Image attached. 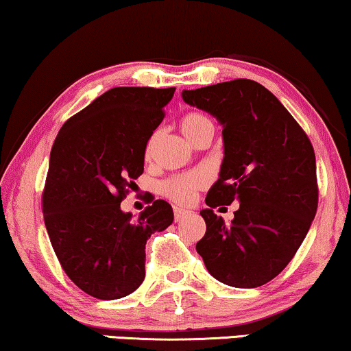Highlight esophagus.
Segmentation results:
<instances>
[{
	"label": "esophagus",
	"instance_id": "34e87169",
	"mask_svg": "<svg viewBox=\"0 0 351 351\" xmlns=\"http://www.w3.org/2000/svg\"><path fill=\"white\" fill-rule=\"evenodd\" d=\"M191 210L189 209H182V208H174V219L176 222H180V220H184L186 215H190Z\"/></svg>",
	"mask_w": 351,
	"mask_h": 351
}]
</instances>
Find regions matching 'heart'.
Wrapping results in <instances>:
<instances>
[{
    "label": "heart",
    "instance_id": "b5f03b06",
    "mask_svg": "<svg viewBox=\"0 0 351 351\" xmlns=\"http://www.w3.org/2000/svg\"><path fill=\"white\" fill-rule=\"evenodd\" d=\"M208 129H213V123H210V119L203 113L189 112L180 119V131L191 143L196 141V137H199L204 131H208ZM155 141L156 134H153L145 148L147 158H150L152 155ZM206 185H208V177H206L203 172L193 171L169 177V179L162 182L160 190L166 198L174 201V203L190 204L191 201L195 199L196 191L204 189Z\"/></svg>",
    "mask_w": 351,
    "mask_h": 351
}]
</instances>
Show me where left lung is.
I'll use <instances>...</instances> for the list:
<instances>
[{
  "label": "left lung",
  "instance_id": "8db88e82",
  "mask_svg": "<svg viewBox=\"0 0 351 351\" xmlns=\"http://www.w3.org/2000/svg\"><path fill=\"white\" fill-rule=\"evenodd\" d=\"M182 99L222 124L223 161L201 210L196 251L215 280L258 287L285 270L318 209L313 145L280 100L252 80L184 90ZM238 200L232 224L212 209Z\"/></svg>",
  "mask_w": 351,
  "mask_h": 351
}]
</instances>
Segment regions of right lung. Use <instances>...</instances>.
I'll return each instance as SVG.
<instances>
[{
    "label": "right lung",
    "instance_id": "1",
    "mask_svg": "<svg viewBox=\"0 0 351 351\" xmlns=\"http://www.w3.org/2000/svg\"><path fill=\"white\" fill-rule=\"evenodd\" d=\"M176 88H113L66 119L51 150L43 214L66 276L100 300L126 297L145 278V244L174 220L148 203L132 220L121 201L143 172L148 138Z\"/></svg>",
    "mask_w": 351,
    "mask_h": 351
}]
</instances>
